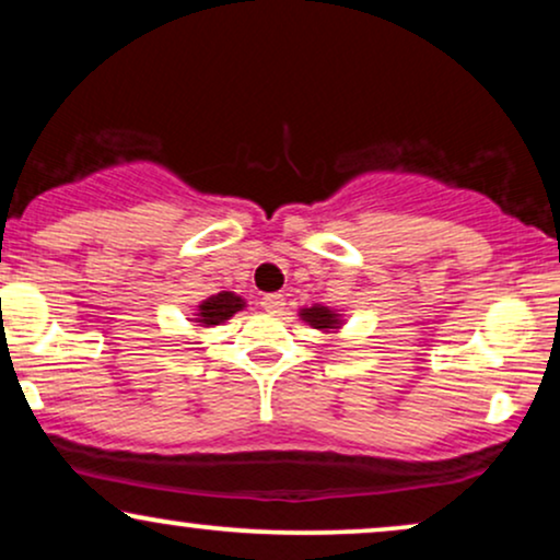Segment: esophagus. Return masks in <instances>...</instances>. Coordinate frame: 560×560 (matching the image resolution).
<instances>
[{
    "label": "esophagus",
    "mask_w": 560,
    "mask_h": 560,
    "mask_svg": "<svg viewBox=\"0 0 560 560\" xmlns=\"http://www.w3.org/2000/svg\"><path fill=\"white\" fill-rule=\"evenodd\" d=\"M284 294H279V292H271V294H262L260 298V307L262 311H268V313H281V307H284Z\"/></svg>",
    "instance_id": "obj_1"
}]
</instances>
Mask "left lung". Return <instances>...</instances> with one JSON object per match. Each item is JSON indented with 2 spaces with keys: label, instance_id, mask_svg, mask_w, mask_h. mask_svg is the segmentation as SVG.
<instances>
[{
  "label": "left lung",
  "instance_id": "left-lung-1",
  "mask_svg": "<svg viewBox=\"0 0 560 560\" xmlns=\"http://www.w3.org/2000/svg\"><path fill=\"white\" fill-rule=\"evenodd\" d=\"M300 316H302V320H307V324H311L313 329H337V324H339L337 313H331L329 307H324V305L305 307V311H302Z\"/></svg>",
  "mask_w": 560,
  "mask_h": 560
}]
</instances>
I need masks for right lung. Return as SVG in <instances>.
Returning <instances> with one entry per match:
<instances>
[{
    "label": "right lung",
    "mask_w": 560,
    "mask_h": 560,
    "mask_svg": "<svg viewBox=\"0 0 560 560\" xmlns=\"http://www.w3.org/2000/svg\"><path fill=\"white\" fill-rule=\"evenodd\" d=\"M244 307V300L236 298L234 292H221V294H213L210 300H205L202 305H199V313H197V320L205 326H218L223 324V320H229L234 316L236 311H242Z\"/></svg>",
    "instance_id": "add662e5"
}]
</instances>
